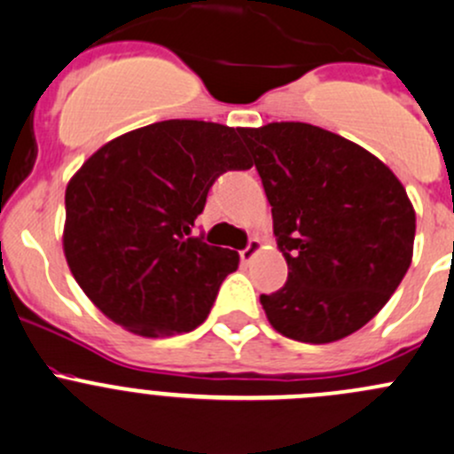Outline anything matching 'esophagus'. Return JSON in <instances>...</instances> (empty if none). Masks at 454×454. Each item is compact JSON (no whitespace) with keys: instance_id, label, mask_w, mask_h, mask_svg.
Masks as SVG:
<instances>
[{"instance_id":"34e87169","label":"esophagus","mask_w":454,"mask_h":454,"mask_svg":"<svg viewBox=\"0 0 454 454\" xmlns=\"http://www.w3.org/2000/svg\"><path fill=\"white\" fill-rule=\"evenodd\" d=\"M258 251H260V240L258 238H251V240L247 242L245 249L240 251V260L247 264V262H251L255 258V254H258Z\"/></svg>"}]
</instances>
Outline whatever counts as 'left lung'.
Wrapping results in <instances>:
<instances>
[{"label":"left lung","instance_id":"left-lung-1","mask_svg":"<svg viewBox=\"0 0 454 454\" xmlns=\"http://www.w3.org/2000/svg\"><path fill=\"white\" fill-rule=\"evenodd\" d=\"M273 214L288 279L260 303L279 334L332 343L389 301L413 258L398 176L358 144L303 122L240 129Z\"/></svg>","mask_w":454,"mask_h":454}]
</instances>
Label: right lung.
<instances>
[{
	"instance_id": "obj_1",
	"label": "right lung",
	"mask_w": 454,
	"mask_h": 454,
	"mask_svg": "<svg viewBox=\"0 0 454 454\" xmlns=\"http://www.w3.org/2000/svg\"><path fill=\"white\" fill-rule=\"evenodd\" d=\"M238 133L199 120L148 124L111 139L72 176L65 258L111 321L172 336L207 319L240 258L190 233L214 181L254 166Z\"/></svg>"
}]
</instances>
